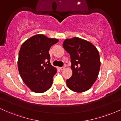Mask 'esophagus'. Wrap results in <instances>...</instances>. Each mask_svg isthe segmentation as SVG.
Returning <instances> with one entry per match:
<instances>
[{
  "mask_svg": "<svg viewBox=\"0 0 121 121\" xmlns=\"http://www.w3.org/2000/svg\"><path fill=\"white\" fill-rule=\"evenodd\" d=\"M65 69V67H61V68H60V70H64Z\"/></svg>",
  "mask_w": 121,
  "mask_h": 121,
  "instance_id": "34e87169",
  "label": "esophagus"
}]
</instances>
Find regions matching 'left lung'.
<instances>
[{
    "label": "left lung",
    "mask_w": 121,
    "mask_h": 121,
    "mask_svg": "<svg viewBox=\"0 0 121 121\" xmlns=\"http://www.w3.org/2000/svg\"><path fill=\"white\" fill-rule=\"evenodd\" d=\"M62 45L71 59L72 75L66 81L68 87L76 93L87 91L99 74V52L92 43L77 37L66 39Z\"/></svg>",
    "instance_id": "left-lung-1"
}]
</instances>
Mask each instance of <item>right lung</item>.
Segmentation results:
<instances>
[{"mask_svg": "<svg viewBox=\"0 0 121 121\" xmlns=\"http://www.w3.org/2000/svg\"><path fill=\"white\" fill-rule=\"evenodd\" d=\"M58 41L57 39L38 34L22 44L17 61L18 70L23 82L32 91L44 93L52 85L57 69L50 63L48 52Z\"/></svg>", "mask_w": 121, "mask_h": 121, "instance_id": "obj_1", "label": "right lung"}]
</instances>
